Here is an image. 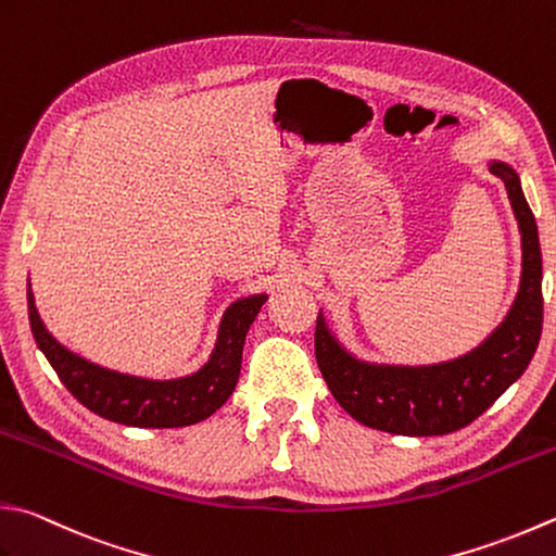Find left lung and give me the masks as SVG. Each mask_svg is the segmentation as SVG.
<instances>
[{
  "label": "left lung",
  "mask_w": 556,
  "mask_h": 556,
  "mask_svg": "<svg viewBox=\"0 0 556 556\" xmlns=\"http://www.w3.org/2000/svg\"><path fill=\"white\" fill-rule=\"evenodd\" d=\"M489 172L506 184L522 237L520 290L506 319L467 355L438 365H377L353 358L319 314L314 353L329 390L363 426L394 435H445L479 418L526 372L542 333V251L535 215L518 174L504 162Z\"/></svg>",
  "instance_id": "obj_1"
}]
</instances>
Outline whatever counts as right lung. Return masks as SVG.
<instances>
[{
    "instance_id": "1",
    "label": "right lung",
    "mask_w": 556,
    "mask_h": 556,
    "mask_svg": "<svg viewBox=\"0 0 556 556\" xmlns=\"http://www.w3.org/2000/svg\"><path fill=\"white\" fill-rule=\"evenodd\" d=\"M266 295H251L232 302L219 324L217 343L201 370L179 380H148L123 375L65 349L46 329L36 309L28 282V319L38 349L43 351L62 384L75 394L89 412L109 421L138 428H179L203 421L223 406L242 370V349L251 321L256 319Z\"/></svg>"
}]
</instances>
